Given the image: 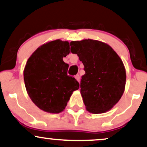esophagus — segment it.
<instances>
[{
    "instance_id": "1",
    "label": "esophagus",
    "mask_w": 147,
    "mask_h": 147,
    "mask_svg": "<svg viewBox=\"0 0 147 147\" xmlns=\"http://www.w3.org/2000/svg\"><path fill=\"white\" fill-rule=\"evenodd\" d=\"M75 79L77 80L78 82H79V83L80 82V76L79 75H77L75 76Z\"/></svg>"
}]
</instances>
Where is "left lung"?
Returning <instances> with one entry per match:
<instances>
[{
  "label": "left lung",
  "instance_id": "8db88e82",
  "mask_svg": "<svg viewBox=\"0 0 147 147\" xmlns=\"http://www.w3.org/2000/svg\"><path fill=\"white\" fill-rule=\"evenodd\" d=\"M70 50L84 65L80 88L90 113L111 110L123 95L126 73L123 63L111 46L96 40L70 42Z\"/></svg>",
  "mask_w": 147,
  "mask_h": 147
}]
</instances>
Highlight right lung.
<instances>
[{"label":"right lung","instance_id":"1","mask_svg":"<svg viewBox=\"0 0 147 147\" xmlns=\"http://www.w3.org/2000/svg\"><path fill=\"white\" fill-rule=\"evenodd\" d=\"M69 53V42L53 40L38 47L26 64L24 79L28 94L45 112H62L72 92L79 88L77 80L68 75L69 65L63 61Z\"/></svg>","mask_w":147,"mask_h":147}]
</instances>
